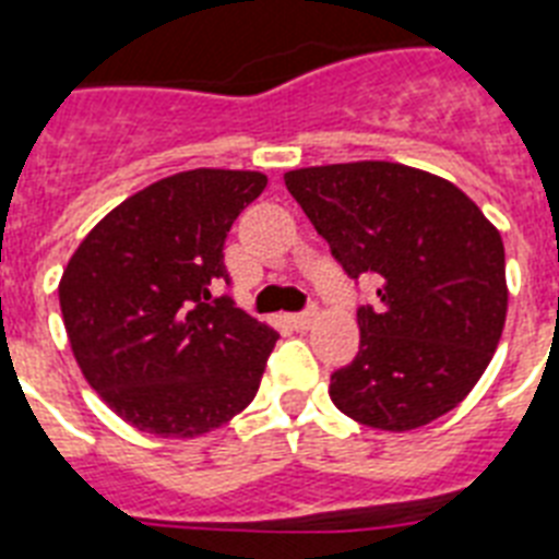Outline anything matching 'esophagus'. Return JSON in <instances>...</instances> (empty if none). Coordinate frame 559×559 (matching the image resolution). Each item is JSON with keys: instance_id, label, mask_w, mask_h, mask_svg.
I'll return each instance as SVG.
<instances>
[{"instance_id": "34e87169", "label": "esophagus", "mask_w": 559, "mask_h": 559, "mask_svg": "<svg viewBox=\"0 0 559 559\" xmlns=\"http://www.w3.org/2000/svg\"><path fill=\"white\" fill-rule=\"evenodd\" d=\"M316 316H319V310H305V313H296L293 316V319H289V322H293V328H296V331H310V328H313V322H316Z\"/></svg>"}]
</instances>
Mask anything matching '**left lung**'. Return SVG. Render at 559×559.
I'll list each match as a JSON object with an SVG mask.
<instances>
[{
	"label": "left lung",
	"mask_w": 559,
	"mask_h": 559,
	"mask_svg": "<svg viewBox=\"0 0 559 559\" xmlns=\"http://www.w3.org/2000/svg\"><path fill=\"white\" fill-rule=\"evenodd\" d=\"M284 182L342 270L380 281L377 307L357 310V359L331 373L333 406L385 432L452 412L502 340L499 228L450 179L400 162L298 168Z\"/></svg>",
	"instance_id": "1"
}]
</instances>
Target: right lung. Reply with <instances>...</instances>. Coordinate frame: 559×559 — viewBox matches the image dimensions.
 Wrapping results in <instances>:
<instances>
[{
  "label": "right lung",
  "mask_w": 559,
  "mask_h": 559,
  "mask_svg": "<svg viewBox=\"0 0 559 559\" xmlns=\"http://www.w3.org/2000/svg\"><path fill=\"white\" fill-rule=\"evenodd\" d=\"M263 188L258 170L165 177L109 211L66 263L57 293L74 359L139 432L197 438L258 394L278 333L211 289L228 284V228Z\"/></svg>",
  "instance_id": "obj_1"
}]
</instances>
